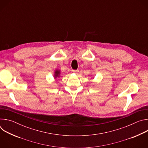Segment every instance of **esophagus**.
I'll list each match as a JSON object with an SVG mask.
<instances>
[{"label":"esophagus","mask_w":148,"mask_h":148,"mask_svg":"<svg viewBox=\"0 0 148 148\" xmlns=\"http://www.w3.org/2000/svg\"><path fill=\"white\" fill-rule=\"evenodd\" d=\"M73 72L74 73H78V70H73Z\"/></svg>","instance_id":"esophagus-1"}]
</instances>
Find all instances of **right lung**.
Instances as JSON below:
<instances>
[{
	"label": "right lung",
	"instance_id": "obj_1",
	"mask_svg": "<svg viewBox=\"0 0 148 148\" xmlns=\"http://www.w3.org/2000/svg\"><path fill=\"white\" fill-rule=\"evenodd\" d=\"M55 73H56V75H55L56 77H58V76L59 75V74H60V71H56Z\"/></svg>",
	"mask_w": 148,
	"mask_h": 148
}]
</instances>
